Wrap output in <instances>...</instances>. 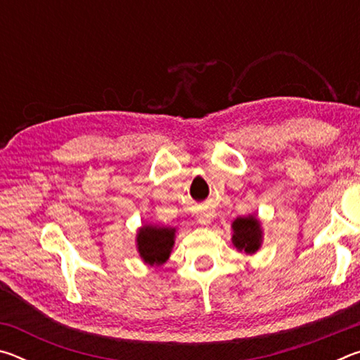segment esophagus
Wrapping results in <instances>:
<instances>
[{
    "label": "esophagus",
    "mask_w": 360,
    "mask_h": 360,
    "mask_svg": "<svg viewBox=\"0 0 360 360\" xmlns=\"http://www.w3.org/2000/svg\"><path fill=\"white\" fill-rule=\"evenodd\" d=\"M197 221H198L200 224H202V225H210L211 221H212V214H211V212H208V211L198 212V214H197Z\"/></svg>",
    "instance_id": "34e87169"
}]
</instances>
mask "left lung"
Segmentation results:
<instances>
[{
    "instance_id": "left-lung-1",
    "label": "left lung",
    "mask_w": 360,
    "mask_h": 360,
    "mask_svg": "<svg viewBox=\"0 0 360 360\" xmlns=\"http://www.w3.org/2000/svg\"><path fill=\"white\" fill-rule=\"evenodd\" d=\"M231 243L236 251L252 255L262 248L264 243V229H262L260 219L255 214L240 216L231 222Z\"/></svg>"
}]
</instances>
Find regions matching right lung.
<instances>
[{
    "mask_svg": "<svg viewBox=\"0 0 360 360\" xmlns=\"http://www.w3.org/2000/svg\"><path fill=\"white\" fill-rule=\"evenodd\" d=\"M176 227L144 224L136 230V251L146 265H163L169 259L176 240Z\"/></svg>",
    "mask_w": 360,
    "mask_h": 360,
    "instance_id": "1",
    "label": "right lung"
}]
</instances>
